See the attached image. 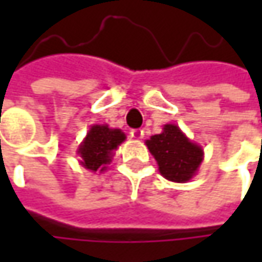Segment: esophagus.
Returning <instances> with one entry per match:
<instances>
[{
  "instance_id": "1",
  "label": "esophagus",
  "mask_w": 262,
  "mask_h": 262,
  "mask_svg": "<svg viewBox=\"0 0 262 262\" xmlns=\"http://www.w3.org/2000/svg\"><path fill=\"white\" fill-rule=\"evenodd\" d=\"M131 137L133 138H137V140H140V138H143L144 137V131L143 129H140V128H137V129H131Z\"/></svg>"
}]
</instances>
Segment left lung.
<instances>
[{
    "label": "left lung",
    "instance_id": "obj_1",
    "mask_svg": "<svg viewBox=\"0 0 262 262\" xmlns=\"http://www.w3.org/2000/svg\"><path fill=\"white\" fill-rule=\"evenodd\" d=\"M155 156L159 172L172 182H186L195 175L203 162V148L192 143L175 124L163 126L160 134L146 141Z\"/></svg>",
    "mask_w": 262,
    "mask_h": 262
}]
</instances>
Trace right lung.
I'll use <instances>...</instances> for the list:
<instances>
[{
    "label": "right lung",
    "mask_w": 262,
    "mask_h": 262,
    "mask_svg": "<svg viewBox=\"0 0 262 262\" xmlns=\"http://www.w3.org/2000/svg\"><path fill=\"white\" fill-rule=\"evenodd\" d=\"M125 140V134L118 128L107 125H93L83 143L78 147L80 163L92 172H103L112 160L114 151Z\"/></svg>",
    "instance_id": "obj_1"
}]
</instances>
